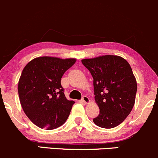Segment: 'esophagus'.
Instances as JSON below:
<instances>
[{"mask_svg": "<svg viewBox=\"0 0 158 158\" xmlns=\"http://www.w3.org/2000/svg\"><path fill=\"white\" fill-rule=\"evenodd\" d=\"M81 101H82L83 102L85 103V104H87V103L89 102V99L87 97V96H84L82 97V99H81Z\"/></svg>", "mask_w": 158, "mask_h": 158, "instance_id": "1", "label": "esophagus"}]
</instances>
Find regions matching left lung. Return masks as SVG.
Returning a JSON list of instances; mask_svg holds the SVG:
<instances>
[{
  "label": "left lung",
  "instance_id": "left-lung-1",
  "mask_svg": "<svg viewBox=\"0 0 158 158\" xmlns=\"http://www.w3.org/2000/svg\"><path fill=\"white\" fill-rule=\"evenodd\" d=\"M81 62L93 76L95 101L99 108L93 122L106 129L118 126L135 104L137 84L130 64L122 57L112 55Z\"/></svg>",
  "mask_w": 158,
  "mask_h": 158
}]
</instances>
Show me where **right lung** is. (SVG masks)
Instances as JSON below:
<instances>
[{
	"label": "right lung",
	"mask_w": 158,
	"mask_h": 158,
	"mask_svg": "<svg viewBox=\"0 0 158 158\" xmlns=\"http://www.w3.org/2000/svg\"><path fill=\"white\" fill-rule=\"evenodd\" d=\"M75 59L41 56L23 69L18 84L22 108L34 124L50 130L62 126L74 102L68 100L61 78L75 63Z\"/></svg>",
	"instance_id": "right-lung-1"
}]
</instances>
